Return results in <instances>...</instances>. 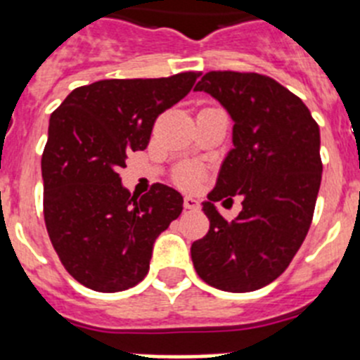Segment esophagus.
Listing matches in <instances>:
<instances>
[{"label":"esophagus","instance_id":"esophagus-1","mask_svg":"<svg viewBox=\"0 0 360 360\" xmlns=\"http://www.w3.org/2000/svg\"><path fill=\"white\" fill-rule=\"evenodd\" d=\"M184 207L195 211V209H198V200L193 198V196H186V198H184Z\"/></svg>","mask_w":360,"mask_h":360}]
</instances>
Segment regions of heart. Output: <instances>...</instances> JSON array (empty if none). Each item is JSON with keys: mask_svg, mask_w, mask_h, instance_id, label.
Listing matches in <instances>:
<instances>
[{"mask_svg": "<svg viewBox=\"0 0 360 360\" xmlns=\"http://www.w3.org/2000/svg\"><path fill=\"white\" fill-rule=\"evenodd\" d=\"M200 174L202 173H200L198 167H195V165H187V167L180 169V173H178V180H180L184 186H193V184L200 178Z\"/></svg>", "mask_w": 360, "mask_h": 360, "instance_id": "obj_1", "label": "heart"}]
</instances>
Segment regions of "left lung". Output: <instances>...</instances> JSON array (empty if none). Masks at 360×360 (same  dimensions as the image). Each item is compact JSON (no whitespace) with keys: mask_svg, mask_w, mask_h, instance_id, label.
Here are the masks:
<instances>
[{"mask_svg":"<svg viewBox=\"0 0 360 360\" xmlns=\"http://www.w3.org/2000/svg\"><path fill=\"white\" fill-rule=\"evenodd\" d=\"M227 110L232 146L203 202L211 227L191 245L196 272L225 292H252L285 272L310 229L321 186V135L310 110L259 73L209 72L195 86ZM240 194L227 222L214 205Z\"/></svg>","mask_w":360,"mask_h":360,"instance_id":"obj_1","label":"left lung"}]
</instances>
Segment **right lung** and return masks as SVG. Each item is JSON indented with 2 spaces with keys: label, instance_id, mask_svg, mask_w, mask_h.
<instances>
[{
  "label": "right lung",
  "instance_id": "add662e5",
  "mask_svg": "<svg viewBox=\"0 0 360 360\" xmlns=\"http://www.w3.org/2000/svg\"><path fill=\"white\" fill-rule=\"evenodd\" d=\"M198 73L106 79L75 88L50 117L41 158L44 224L73 279L120 292L146 278L153 245L184 209L182 195L155 184L144 196L122 186L129 151L148 148L162 111L182 101Z\"/></svg>",
  "mask_w": 360,
  "mask_h": 360
}]
</instances>
